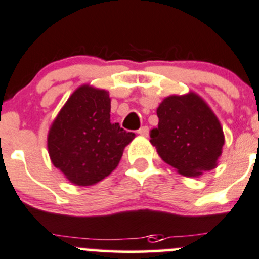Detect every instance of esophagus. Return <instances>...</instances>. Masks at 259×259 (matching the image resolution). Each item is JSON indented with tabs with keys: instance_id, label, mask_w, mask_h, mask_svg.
I'll use <instances>...</instances> for the list:
<instances>
[{
	"instance_id": "obj_1",
	"label": "esophagus",
	"mask_w": 259,
	"mask_h": 259,
	"mask_svg": "<svg viewBox=\"0 0 259 259\" xmlns=\"http://www.w3.org/2000/svg\"><path fill=\"white\" fill-rule=\"evenodd\" d=\"M138 134L142 135V137H147L149 134V127L148 126H142L139 130H138Z\"/></svg>"
}]
</instances>
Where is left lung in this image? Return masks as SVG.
Listing matches in <instances>:
<instances>
[{"label":"left lung","mask_w":259,"mask_h":259,"mask_svg":"<svg viewBox=\"0 0 259 259\" xmlns=\"http://www.w3.org/2000/svg\"><path fill=\"white\" fill-rule=\"evenodd\" d=\"M157 115L159 122L150 130V143L167 164L187 177H197L217 167L224 133L201 97L193 92L168 96L158 106Z\"/></svg>","instance_id":"8db88e82"}]
</instances>
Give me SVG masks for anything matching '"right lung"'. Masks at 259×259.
Masks as SVG:
<instances>
[{
	"label": "right lung",
	"mask_w": 259,
	"mask_h": 259,
	"mask_svg": "<svg viewBox=\"0 0 259 259\" xmlns=\"http://www.w3.org/2000/svg\"><path fill=\"white\" fill-rule=\"evenodd\" d=\"M110 110L109 92L84 84L71 95L50 126V159L74 185L91 186L107 177L134 139V133L110 121Z\"/></svg>",
	"instance_id": "1"
}]
</instances>
